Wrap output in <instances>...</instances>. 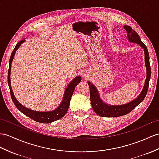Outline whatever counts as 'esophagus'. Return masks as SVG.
Listing matches in <instances>:
<instances>
[{
    "label": "esophagus",
    "mask_w": 159,
    "mask_h": 159,
    "mask_svg": "<svg viewBox=\"0 0 159 159\" xmlns=\"http://www.w3.org/2000/svg\"><path fill=\"white\" fill-rule=\"evenodd\" d=\"M82 77H84V78H88V75H87V73H83V74H82Z\"/></svg>",
    "instance_id": "34e87169"
}]
</instances>
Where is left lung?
Returning a JSON list of instances; mask_svg holds the SVG:
<instances>
[{
	"label": "left lung",
	"mask_w": 159,
	"mask_h": 159,
	"mask_svg": "<svg viewBox=\"0 0 159 159\" xmlns=\"http://www.w3.org/2000/svg\"><path fill=\"white\" fill-rule=\"evenodd\" d=\"M125 30L127 32V38L129 42H134L140 45L144 48L145 55V64L146 67L147 76L143 90L138 98L133 100L129 103L122 104V105H111L104 103L100 99L99 93L96 88L90 82H88L89 88H90V101L95 113L102 117H116L128 114L134 109L139 104L144 100L145 96L148 92L149 86V82L150 79V65L149 53L146 45L142 42L139 35L129 25H124Z\"/></svg>",
	"instance_id": "obj_1"
}]
</instances>
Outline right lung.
<instances>
[{"mask_svg":"<svg viewBox=\"0 0 159 159\" xmlns=\"http://www.w3.org/2000/svg\"><path fill=\"white\" fill-rule=\"evenodd\" d=\"M24 42H25V40L24 39L23 40L19 42L16 44L13 50V51L12 52V53H11V55L9 59V71H8V84L10 89L11 98H12L14 104L15 105V107L17 108L18 110L20 111L21 113H24L25 115L28 116V117L34 120V121L42 123H49L53 121H55L57 120H59V119L63 117V116L67 113L73 91L75 90V86L81 82V77L77 76L67 85V87L66 88V89H65V92H64L63 98V100H62V102L60 104V105L56 109L51 111L40 112V111L31 110L28 109V108L25 107L24 106H23L22 104H21L17 101V100L15 97L12 88H11V86L10 75H11V63H12L13 61L15 52H16V50L19 48V47L21 46V44L24 43Z\"/></svg>","mask_w":159,"mask_h":159,"instance_id":"add662e5","label":"right lung"}]
</instances>
